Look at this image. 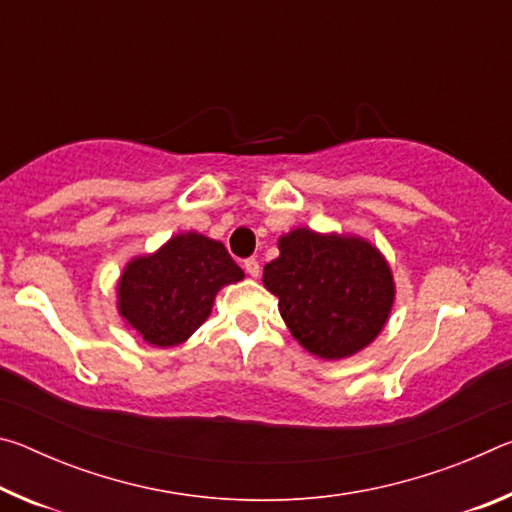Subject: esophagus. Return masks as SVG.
Returning <instances> with one entry per match:
<instances>
[{
  "mask_svg": "<svg viewBox=\"0 0 512 512\" xmlns=\"http://www.w3.org/2000/svg\"><path fill=\"white\" fill-rule=\"evenodd\" d=\"M244 268H246V273L250 275V277H257L259 275V262L255 257H248L246 262H244Z\"/></svg>",
  "mask_w": 512,
  "mask_h": 512,
  "instance_id": "esophagus-1",
  "label": "esophagus"
}]
</instances>
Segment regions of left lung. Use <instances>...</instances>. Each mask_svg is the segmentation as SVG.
I'll use <instances>...</instances> for the list:
<instances>
[{"label": "left lung", "instance_id": "obj_1", "mask_svg": "<svg viewBox=\"0 0 512 512\" xmlns=\"http://www.w3.org/2000/svg\"><path fill=\"white\" fill-rule=\"evenodd\" d=\"M264 287L302 348L343 359L375 339L393 307L384 257L357 237H323L298 228L280 239V257L264 266Z\"/></svg>", "mask_w": 512, "mask_h": 512}]
</instances>
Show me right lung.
Returning a JSON list of instances; mask_svg holds the SVG:
<instances>
[{
  "label": "right lung",
  "instance_id": "add662e5",
  "mask_svg": "<svg viewBox=\"0 0 512 512\" xmlns=\"http://www.w3.org/2000/svg\"><path fill=\"white\" fill-rule=\"evenodd\" d=\"M241 277L244 271L223 244L187 232L155 255L126 266L119 282V311L146 343L171 348L205 323L216 291Z\"/></svg>",
  "mask_w": 512,
  "mask_h": 512
}]
</instances>
